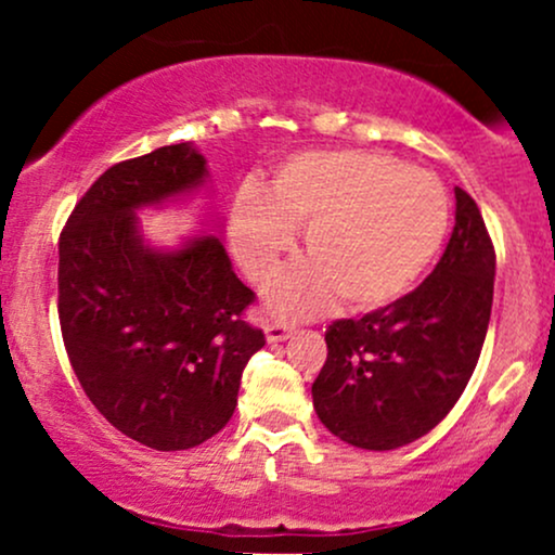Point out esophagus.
Here are the masks:
<instances>
[{"instance_id": "1", "label": "esophagus", "mask_w": 555, "mask_h": 555, "mask_svg": "<svg viewBox=\"0 0 555 555\" xmlns=\"http://www.w3.org/2000/svg\"><path fill=\"white\" fill-rule=\"evenodd\" d=\"M263 328H266V339H269L271 344L289 339V334H292V328L282 321H266Z\"/></svg>"}]
</instances>
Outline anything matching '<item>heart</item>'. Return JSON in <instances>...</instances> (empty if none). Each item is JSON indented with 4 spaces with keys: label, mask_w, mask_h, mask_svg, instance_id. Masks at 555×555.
Listing matches in <instances>:
<instances>
[{
    "label": "heart",
    "mask_w": 555,
    "mask_h": 555,
    "mask_svg": "<svg viewBox=\"0 0 555 555\" xmlns=\"http://www.w3.org/2000/svg\"><path fill=\"white\" fill-rule=\"evenodd\" d=\"M302 227L308 260L269 289L273 310L305 318L341 295L352 310H378L412 289L441 250L449 195L430 171L358 149L284 158L260 190H240L229 242L242 271L266 282Z\"/></svg>",
    "instance_id": "1"
}]
</instances>
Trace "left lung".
Returning a JSON list of instances; mask_svg holds the SVG:
<instances>
[{
	"label": "left lung",
	"instance_id": "1",
	"mask_svg": "<svg viewBox=\"0 0 555 555\" xmlns=\"http://www.w3.org/2000/svg\"><path fill=\"white\" fill-rule=\"evenodd\" d=\"M454 195V232L430 276L397 302L326 331L313 406L344 443L391 451L417 441L473 378L493 308L495 250L477 203L462 188Z\"/></svg>",
	"mask_w": 555,
	"mask_h": 555
}]
</instances>
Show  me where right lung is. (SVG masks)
<instances>
[{
    "mask_svg": "<svg viewBox=\"0 0 555 555\" xmlns=\"http://www.w3.org/2000/svg\"><path fill=\"white\" fill-rule=\"evenodd\" d=\"M206 156L164 145L114 164L60 237V326L82 391L119 433L156 451L216 436L234 415L242 371L266 344L242 318L256 299L224 242L195 234L154 247L138 211L201 190Z\"/></svg>",
    "mask_w": 555,
    "mask_h": 555,
    "instance_id": "obj_1",
    "label": "right lung"
}]
</instances>
